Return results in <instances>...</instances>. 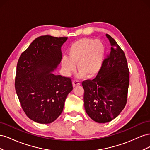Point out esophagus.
<instances>
[{"label": "esophagus", "mask_w": 150, "mask_h": 150, "mask_svg": "<svg viewBox=\"0 0 150 150\" xmlns=\"http://www.w3.org/2000/svg\"><path fill=\"white\" fill-rule=\"evenodd\" d=\"M72 84H73L74 87H76V86H79V85L81 84V83H80L79 81H78V80H73V81H72Z\"/></svg>", "instance_id": "esophagus-1"}]
</instances>
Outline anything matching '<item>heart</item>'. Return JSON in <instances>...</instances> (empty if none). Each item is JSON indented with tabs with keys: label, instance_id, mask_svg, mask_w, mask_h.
Instances as JSON below:
<instances>
[{
	"label": "heart",
	"instance_id": "b5f03b06",
	"mask_svg": "<svg viewBox=\"0 0 150 150\" xmlns=\"http://www.w3.org/2000/svg\"><path fill=\"white\" fill-rule=\"evenodd\" d=\"M104 47L98 40L83 38L72 43L67 51V57H63L61 61L64 74L69 76L76 69L77 64L80 70L79 78L87 76L93 78L100 71L103 64Z\"/></svg>",
	"mask_w": 150,
	"mask_h": 150
}]
</instances>
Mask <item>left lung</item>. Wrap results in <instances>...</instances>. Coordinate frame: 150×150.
<instances>
[{"mask_svg": "<svg viewBox=\"0 0 150 150\" xmlns=\"http://www.w3.org/2000/svg\"><path fill=\"white\" fill-rule=\"evenodd\" d=\"M111 52L93 80L84 81L86 112L94 121L110 122L118 116L127 103L129 71L124 51L109 34Z\"/></svg>", "mask_w": 150, "mask_h": 150, "instance_id": "obj_1", "label": "left lung"}]
</instances>
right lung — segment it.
Masks as SVG:
<instances>
[{
  "label": "right lung",
  "instance_id": "obj_1",
  "mask_svg": "<svg viewBox=\"0 0 150 150\" xmlns=\"http://www.w3.org/2000/svg\"><path fill=\"white\" fill-rule=\"evenodd\" d=\"M67 38L42 35L36 38L18 60L15 88L22 110L29 118L49 124L60 116L71 78L52 73L61 61V47Z\"/></svg>",
  "mask_w": 150,
  "mask_h": 150
}]
</instances>
